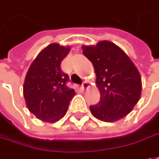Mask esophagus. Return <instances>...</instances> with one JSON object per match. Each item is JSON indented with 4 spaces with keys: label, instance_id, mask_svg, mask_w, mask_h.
<instances>
[{
    "label": "esophagus",
    "instance_id": "1",
    "mask_svg": "<svg viewBox=\"0 0 159 159\" xmlns=\"http://www.w3.org/2000/svg\"><path fill=\"white\" fill-rule=\"evenodd\" d=\"M87 88H89V84L84 82V83L82 84V89H83V90H85V89H87Z\"/></svg>",
    "mask_w": 159,
    "mask_h": 159
}]
</instances>
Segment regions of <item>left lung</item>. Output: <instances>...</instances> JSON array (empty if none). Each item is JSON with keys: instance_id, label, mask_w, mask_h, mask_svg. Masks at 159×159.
<instances>
[{"instance_id": "1", "label": "left lung", "mask_w": 159, "mask_h": 159, "mask_svg": "<svg viewBox=\"0 0 159 159\" xmlns=\"http://www.w3.org/2000/svg\"><path fill=\"white\" fill-rule=\"evenodd\" d=\"M83 53L90 60L96 73L100 100L90 106L92 115L106 122L125 117L139 101L142 79L129 57L112 42L83 46Z\"/></svg>"}]
</instances>
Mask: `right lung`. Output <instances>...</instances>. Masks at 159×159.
<instances>
[{
	"mask_svg": "<svg viewBox=\"0 0 159 159\" xmlns=\"http://www.w3.org/2000/svg\"><path fill=\"white\" fill-rule=\"evenodd\" d=\"M69 51V47L56 43L47 46L38 54L25 76L26 106L43 121L55 122L61 120L75 95L74 89L67 86L69 75L61 69V63Z\"/></svg>",
	"mask_w": 159,
	"mask_h": 159,
	"instance_id": "right-lung-1",
	"label": "right lung"
}]
</instances>
